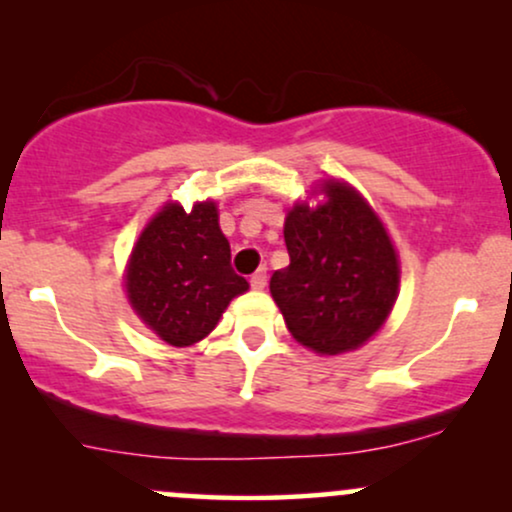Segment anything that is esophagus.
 <instances>
[{
  "label": "esophagus",
  "instance_id": "esophagus-1",
  "mask_svg": "<svg viewBox=\"0 0 512 512\" xmlns=\"http://www.w3.org/2000/svg\"><path fill=\"white\" fill-rule=\"evenodd\" d=\"M250 286L252 289H264L267 286V267H260L250 276Z\"/></svg>",
  "mask_w": 512,
  "mask_h": 512
}]
</instances>
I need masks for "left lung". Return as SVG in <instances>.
<instances>
[{
    "label": "left lung",
    "instance_id": "8db88e82",
    "mask_svg": "<svg viewBox=\"0 0 512 512\" xmlns=\"http://www.w3.org/2000/svg\"><path fill=\"white\" fill-rule=\"evenodd\" d=\"M327 202L298 204L284 223L289 267L269 281L286 327L317 354H344L380 330L397 298L395 248L373 209L342 182Z\"/></svg>",
    "mask_w": 512,
    "mask_h": 512
}]
</instances>
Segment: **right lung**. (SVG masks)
<instances>
[{
    "label": "right lung",
    "mask_w": 512,
    "mask_h": 512,
    "mask_svg": "<svg viewBox=\"0 0 512 512\" xmlns=\"http://www.w3.org/2000/svg\"><path fill=\"white\" fill-rule=\"evenodd\" d=\"M248 281L231 267V245L219 228L216 204L187 214L168 204L144 228L127 269L132 308L163 342L190 346L214 330L231 298Z\"/></svg>",
    "instance_id": "add662e5"
}]
</instances>
